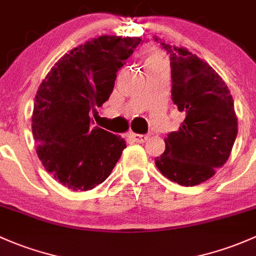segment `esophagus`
<instances>
[{
  "instance_id": "obj_1",
  "label": "esophagus",
  "mask_w": 256,
  "mask_h": 256,
  "mask_svg": "<svg viewBox=\"0 0 256 256\" xmlns=\"http://www.w3.org/2000/svg\"><path fill=\"white\" fill-rule=\"evenodd\" d=\"M130 138H132L134 141L137 142V144H144V142L148 140V136H147V135H137V134H131Z\"/></svg>"
}]
</instances>
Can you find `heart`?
Returning a JSON list of instances; mask_svg holds the SVG:
<instances>
[{"instance_id":"heart-1","label":"heart","mask_w":256,"mask_h":256,"mask_svg":"<svg viewBox=\"0 0 256 256\" xmlns=\"http://www.w3.org/2000/svg\"><path fill=\"white\" fill-rule=\"evenodd\" d=\"M142 61H144V68L150 70L153 67L162 66V64H166V60H164L163 55L157 50H148L142 58Z\"/></svg>"}]
</instances>
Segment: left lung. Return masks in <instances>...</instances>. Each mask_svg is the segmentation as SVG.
<instances>
[{"label":"left lung","instance_id":"1","mask_svg":"<svg viewBox=\"0 0 256 256\" xmlns=\"http://www.w3.org/2000/svg\"><path fill=\"white\" fill-rule=\"evenodd\" d=\"M160 45L170 56L172 100L186 116L179 130L168 134L166 150L154 162L169 180L195 186L214 176L230 157L238 134L234 102L208 64L186 49Z\"/></svg>","mask_w":256,"mask_h":256}]
</instances>
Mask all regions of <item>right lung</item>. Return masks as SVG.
I'll return each instance as SVG.
<instances>
[{
  "instance_id": "add662e5",
  "label": "right lung",
  "mask_w": 256,
  "mask_h": 256,
  "mask_svg": "<svg viewBox=\"0 0 256 256\" xmlns=\"http://www.w3.org/2000/svg\"><path fill=\"white\" fill-rule=\"evenodd\" d=\"M140 38L103 36L62 56L40 84L32 130L42 166L56 180L76 192L92 190L114 169L125 140L92 128L90 112L114 90L116 72Z\"/></svg>"
}]
</instances>
